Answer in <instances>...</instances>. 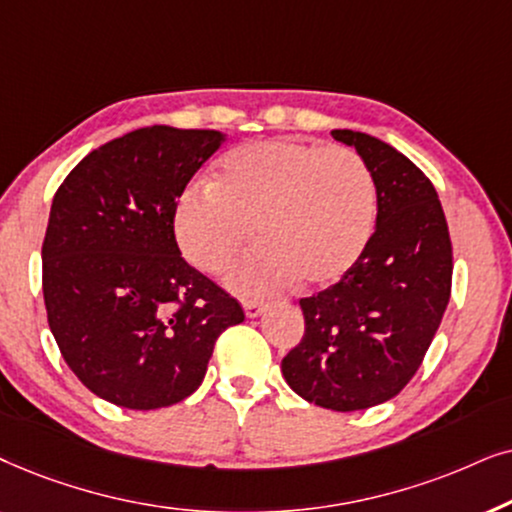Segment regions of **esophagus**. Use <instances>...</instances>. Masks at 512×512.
Returning a JSON list of instances; mask_svg holds the SVG:
<instances>
[{
  "label": "esophagus",
  "instance_id": "esophagus-1",
  "mask_svg": "<svg viewBox=\"0 0 512 512\" xmlns=\"http://www.w3.org/2000/svg\"><path fill=\"white\" fill-rule=\"evenodd\" d=\"M243 309H245V316H248V318H257V316H262L264 311H267V304L257 302V299H245Z\"/></svg>",
  "mask_w": 512,
  "mask_h": 512
}]
</instances>
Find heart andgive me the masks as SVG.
Segmentation results:
<instances>
[{
  "instance_id": "1",
  "label": "heart",
  "mask_w": 512,
  "mask_h": 512,
  "mask_svg": "<svg viewBox=\"0 0 512 512\" xmlns=\"http://www.w3.org/2000/svg\"><path fill=\"white\" fill-rule=\"evenodd\" d=\"M379 192L370 166L344 145L260 140L220 161L213 185H192L175 206V236L187 260L222 276L262 241L231 285L267 295L302 278L325 288L349 274L377 227Z\"/></svg>"
}]
</instances>
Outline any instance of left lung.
Returning a JSON list of instances; mask_svg holds the SVG:
<instances>
[{
  "mask_svg": "<svg viewBox=\"0 0 512 512\" xmlns=\"http://www.w3.org/2000/svg\"><path fill=\"white\" fill-rule=\"evenodd\" d=\"M332 138L372 170L377 229L342 281L299 299L304 337L281 367L304 400L356 412L391 400L417 374L452 292V241L433 182L405 154L358 131Z\"/></svg>",
  "mask_w": 512,
  "mask_h": 512,
  "instance_id": "8db88e82",
  "label": "left lung"
}]
</instances>
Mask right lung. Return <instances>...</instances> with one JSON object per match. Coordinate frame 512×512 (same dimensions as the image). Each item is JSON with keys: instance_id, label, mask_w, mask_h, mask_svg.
<instances>
[{"instance_id": "obj_1", "label": "right lung", "mask_w": 512, "mask_h": 512, "mask_svg": "<svg viewBox=\"0 0 512 512\" xmlns=\"http://www.w3.org/2000/svg\"><path fill=\"white\" fill-rule=\"evenodd\" d=\"M220 131L149 126L109 140L53 196L42 245L49 327L88 391L159 410L201 386L241 304L189 267L175 241L177 196L217 152Z\"/></svg>"}]
</instances>
